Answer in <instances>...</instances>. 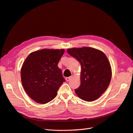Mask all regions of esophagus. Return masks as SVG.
<instances>
[{
    "mask_svg": "<svg viewBox=\"0 0 133 133\" xmlns=\"http://www.w3.org/2000/svg\"><path fill=\"white\" fill-rule=\"evenodd\" d=\"M73 76H69V77H66L65 78V79H66V81H69V80H70L71 78H73Z\"/></svg>",
    "mask_w": 133,
    "mask_h": 133,
    "instance_id": "esophagus-1",
    "label": "esophagus"
}]
</instances>
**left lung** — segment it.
<instances>
[{"label": "left lung", "mask_w": 133, "mask_h": 133, "mask_svg": "<svg viewBox=\"0 0 133 133\" xmlns=\"http://www.w3.org/2000/svg\"><path fill=\"white\" fill-rule=\"evenodd\" d=\"M67 51L81 65L80 85L75 89L76 94L83 100L92 102L106 91L111 78V68L103 51L84 46L68 49Z\"/></svg>", "instance_id": "left-lung-1"}]
</instances>
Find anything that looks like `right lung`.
Instances as JSON below:
<instances>
[{
	"mask_svg": "<svg viewBox=\"0 0 133 133\" xmlns=\"http://www.w3.org/2000/svg\"><path fill=\"white\" fill-rule=\"evenodd\" d=\"M64 49H44L31 53L21 68L23 87L35 102L46 104L55 98L63 82L58 62Z\"/></svg>",
	"mask_w": 133,
	"mask_h": 133,
	"instance_id": "obj_1",
	"label": "right lung"
}]
</instances>
